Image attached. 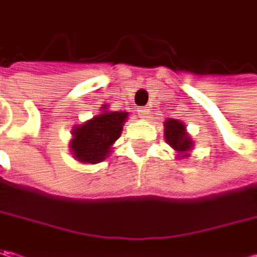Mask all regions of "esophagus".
<instances>
[{"instance_id": "34e87169", "label": "esophagus", "mask_w": 257, "mask_h": 257, "mask_svg": "<svg viewBox=\"0 0 257 257\" xmlns=\"http://www.w3.org/2000/svg\"><path fill=\"white\" fill-rule=\"evenodd\" d=\"M137 111H139V115H140L142 118H147V117H149V108H147V107H142V108H139Z\"/></svg>"}]
</instances>
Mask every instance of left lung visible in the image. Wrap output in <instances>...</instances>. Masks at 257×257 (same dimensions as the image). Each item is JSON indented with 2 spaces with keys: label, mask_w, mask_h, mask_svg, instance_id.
Segmentation results:
<instances>
[{
  "label": "left lung",
  "mask_w": 257,
  "mask_h": 257,
  "mask_svg": "<svg viewBox=\"0 0 257 257\" xmlns=\"http://www.w3.org/2000/svg\"><path fill=\"white\" fill-rule=\"evenodd\" d=\"M164 136H166V142L170 144L176 152L186 153L192 149L193 143L190 137L186 133L184 124L174 118H169L164 123Z\"/></svg>",
  "instance_id": "left-lung-1"
}]
</instances>
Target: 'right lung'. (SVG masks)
Here are the masks:
<instances>
[{
    "instance_id": "right-lung-1",
    "label": "right lung",
    "mask_w": 257,
    "mask_h": 257,
    "mask_svg": "<svg viewBox=\"0 0 257 257\" xmlns=\"http://www.w3.org/2000/svg\"><path fill=\"white\" fill-rule=\"evenodd\" d=\"M127 113L111 111L95 115L74 128L71 150L77 160L83 163H100L108 154L111 144L120 137Z\"/></svg>"
}]
</instances>
